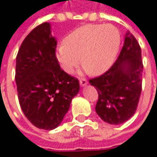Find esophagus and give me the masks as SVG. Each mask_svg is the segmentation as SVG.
Returning a JSON list of instances; mask_svg holds the SVG:
<instances>
[{
    "label": "esophagus",
    "mask_w": 157,
    "mask_h": 157,
    "mask_svg": "<svg viewBox=\"0 0 157 157\" xmlns=\"http://www.w3.org/2000/svg\"><path fill=\"white\" fill-rule=\"evenodd\" d=\"M87 83H88V81L86 79H80V84H81V86H85V85H87Z\"/></svg>",
    "instance_id": "obj_1"
}]
</instances>
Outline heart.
<instances>
[{
  "mask_svg": "<svg viewBox=\"0 0 157 157\" xmlns=\"http://www.w3.org/2000/svg\"><path fill=\"white\" fill-rule=\"evenodd\" d=\"M120 45L121 35L114 26L88 24L65 37L56 49V57L68 74H72L82 62L89 74L100 75L114 63Z\"/></svg>",
  "mask_w": 157,
  "mask_h": 157,
  "instance_id": "heart-1",
  "label": "heart"
}]
</instances>
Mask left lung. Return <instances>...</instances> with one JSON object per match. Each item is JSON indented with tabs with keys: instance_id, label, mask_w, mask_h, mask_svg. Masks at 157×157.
I'll list each match as a JSON object with an SVG mask.
<instances>
[{
	"instance_id": "8db88e82",
	"label": "left lung",
	"mask_w": 157,
	"mask_h": 157,
	"mask_svg": "<svg viewBox=\"0 0 157 157\" xmlns=\"http://www.w3.org/2000/svg\"><path fill=\"white\" fill-rule=\"evenodd\" d=\"M143 61L141 48L130 32L113 65L89 82L98 92L95 110L103 121L119 125L135 113L142 90Z\"/></svg>"
}]
</instances>
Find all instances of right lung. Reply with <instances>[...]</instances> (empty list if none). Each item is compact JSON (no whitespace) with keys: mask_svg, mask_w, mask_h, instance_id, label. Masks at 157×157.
I'll return each instance as SVG.
<instances>
[{"mask_svg":"<svg viewBox=\"0 0 157 157\" xmlns=\"http://www.w3.org/2000/svg\"><path fill=\"white\" fill-rule=\"evenodd\" d=\"M56 39L50 24L36 27L23 40L16 57L18 98L26 118L35 127L51 130L60 125L80 89L78 79L61 69Z\"/></svg>","mask_w":157,"mask_h":157,"instance_id":"1","label":"right lung"}]
</instances>
